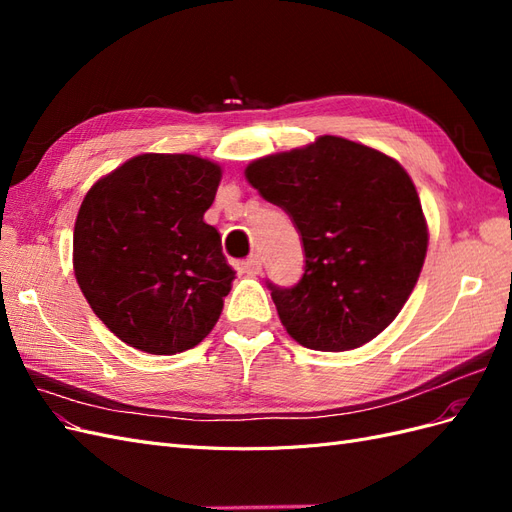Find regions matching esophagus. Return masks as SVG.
Instances as JSON below:
<instances>
[{"instance_id":"esophagus-1","label":"esophagus","mask_w":512,"mask_h":512,"mask_svg":"<svg viewBox=\"0 0 512 512\" xmlns=\"http://www.w3.org/2000/svg\"><path fill=\"white\" fill-rule=\"evenodd\" d=\"M243 269H245V273H247V275H258V273H260V269H262V260H260V256H258V254H252L250 258H245V262H243Z\"/></svg>"}]
</instances>
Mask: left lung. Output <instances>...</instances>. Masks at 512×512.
<instances>
[{"instance_id": "left-lung-1", "label": "left lung", "mask_w": 512, "mask_h": 512, "mask_svg": "<svg viewBox=\"0 0 512 512\" xmlns=\"http://www.w3.org/2000/svg\"><path fill=\"white\" fill-rule=\"evenodd\" d=\"M245 179L301 232V282L269 284L294 342L344 352L389 327L418 282L429 243L406 168L378 149L327 134L254 160Z\"/></svg>"}]
</instances>
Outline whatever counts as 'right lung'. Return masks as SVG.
Segmentation results:
<instances>
[{"mask_svg":"<svg viewBox=\"0 0 512 512\" xmlns=\"http://www.w3.org/2000/svg\"><path fill=\"white\" fill-rule=\"evenodd\" d=\"M222 166L192 153H141L98 179L76 215L74 275L94 314L149 354L198 346L235 271L205 222Z\"/></svg>","mask_w":512,"mask_h":512,"instance_id":"1","label":"right lung"}]
</instances>
